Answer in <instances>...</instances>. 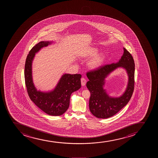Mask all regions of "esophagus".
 <instances>
[{
    "mask_svg": "<svg viewBox=\"0 0 158 158\" xmlns=\"http://www.w3.org/2000/svg\"><path fill=\"white\" fill-rule=\"evenodd\" d=\"M81 85L82 86H85V85L86 83V81L85 79V78H81Z\"/></svg>",
    "mask_w": 158,
    "mask_h": 158,
    "instance_id": "34e87169",
    "label": "esophagus"
}]
</instances>
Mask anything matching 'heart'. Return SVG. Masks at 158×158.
<instances>
[{
	"label": "heart",
	"mask_w": 158,
	"mask_h": 158,
	"mask_svg": "<svg viewBox=\"0 0 158 158\" xmlns=\"http://www.w3.org/2000/svg\"><path fill=\"white\" fill-rule=\"evenodd\" d=\"M98 48L95 47H90L82 53L80 56L83 58H88L93 56L87 63V66L91 69H96L101 67L105 62L106 54L104 52H98Z\"/></svg>",
	"instance_id": "obj_1"
}]
</instances>
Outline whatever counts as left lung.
<instances>
[{
  "mask_svg": "<svg viewBox=\"0 0 158 158\" xmlns=\"http://www.w3.org/2000/svg\"><path fill=\"white\" fill-rule=\"evenodd\" d=\"M123 50V54L116 63L103 66L86 74L89 80L86 86L91 93L89 108L92 114L96 118H107L116 114L128 103L132 95L135 64L130 53L125 48ZM118 68L125 69L128 81L123 94L118 97H113L109 95L105 89L106 79Z\"/></svg>",
  "mask_w": 158,
  "mask_h": 158,
  "instance_id": "8db88e82",
  "label": "left lung"
}]
</instances>
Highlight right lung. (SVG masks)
Instances as JSON below:
<instances>
[{"label":"right lung","mask_w":158,"mask_h":158,"mask_svg":"<svg viewBox=\"0 0 158 158\" xmlns=\"http://www.w3.org/2000/svg\"><path fill=\"white\" fill-rule=\"evenodd\" d=\"M53 42L41 41L29 52L25 65V80L28 94L31 100L37 107L47 114L59 116L69 107L72 93L81 87V74L62 75L54 89L48 91L38 90L33 82L32 65L35 54L44 47L52 45Z\"/></svg>","instance_id":"right-lung-1"}]
</instances>
